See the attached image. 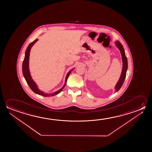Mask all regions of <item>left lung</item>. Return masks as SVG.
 Masks as SVG:
<instances>
[{"instance_id": "8db88e82", "label": "left lung", "mask_w": 152, "mask_h": 152, "mask_svg": "<svg viewBox=\"0 0 152 152\" xmlns=\"http://www.w3.org/2000/svg\"><path fill=\"white\" fill-rule=\"evenodd\" d=\"M115 45L119 49L121 55V58H122V69L121 74L120 75V77L119 78V80L118 82H117V84L115 86V92H118L119 90L120 89L122 85L124 82L125 78L126 76V72H127V69H128V61H127V58L126 56L125 52H124V49L123 48L121 43L119 41H116L115 42Z\"/></svg>"}]
</instances>
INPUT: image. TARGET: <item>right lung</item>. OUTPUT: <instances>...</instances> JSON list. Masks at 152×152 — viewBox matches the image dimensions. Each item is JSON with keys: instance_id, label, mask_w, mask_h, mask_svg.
<instances>
[{"instance_id": "obj_1", "label": "right lung", "mask_w": 152, "mask_h": 152, "mask_svg": "<svg viewBox=\"0 0 152 152\" xmlns=\"http://www.w3.org/2000/svg\"><path fill=\"white\" fill-rule=\"evenodd\" d=\"M37 40H38V39H37L33 42L31 43L30 45H28V46L26 50L24 59L23 62V76L25 78L26 82L28 83V85L29 86L30 88L32 90L33 92H34L35 93L37 94L44 96L45 97L52 96H54L56 95H57L58 94L60 93V92L62 91V90L64 88V87L66 86V83H67V80L68 78L69 77V75H70V74L71 73L72 70L75 69V68H74L70 70L69 72H68L67 74L66 75V77L65 84L64 85V86L60 88V90H59L57 91L54 92L53 93H45V92L39 90V88L37 87V85L32 78V77L31 76V74H30V69H29V57H30V51H31V49L33 45L37 42Z\"/></svg>"}]
</instances>
